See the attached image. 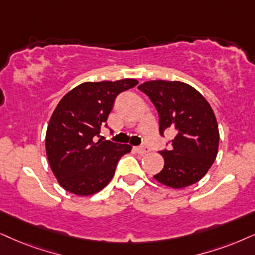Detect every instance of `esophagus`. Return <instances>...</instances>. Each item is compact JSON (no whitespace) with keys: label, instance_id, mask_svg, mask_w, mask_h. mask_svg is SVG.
Instances as JSON below:
<instances>
[{"label":"esophagus","instance_id":"34e87169","mask_svg":"<svg viewBox=\"0 0 255 255\" xmlns=\"http://www.w3.org/2000/svg\"><path fill=\"white\" fill-rule=\"evenodd\" d=\"M135 150H136L138 154H141V155H143V154H146L149 151V148H148L147 146H140V147L135 148Z\"/></svg>","mask_w":255,"mask_h":255}]
</instances>
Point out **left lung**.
Returning <instances> with one entry per match:
<instances>
[{"mask_svg":"<svg viewBox=\"0 0 255 255\" xmlns=\"http://www.w3.org/2000/svg\"><path fill=\"white\" fill-rule=\"evenodd\" d=\"M137 88L150 99L159 113L161 136L166 129L176 133L169 141L170 149L159 151L165 166L154 178L172 188L198 182L213 165L220 138L217 119L207 100L193 87L179 81L156 80Z\"/></svg>","mask_w":255,"mask_h":255,"instance_id":"obj_1","label":"left lung"}]
</instances>
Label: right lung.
Here are the masks:
<instances>
[{
	"label": "right lung",
	"mask_w": 255,
	"mask_h": 255,
	"mask_svg": "<svg viewBox=\"0 0 255 255\" xmlns=\"http://www.w3.org/2000/svg\"><path fill=\"white\" fill-rule=\"evenodd\" d=\"M134 79L85 82L59 102L46 134L50 168L66 191L92 195L101 191L115 174L119 160L129 153V144L102 141L115 99L137 85Z\"/></svg>",
	"instance_id": "right-lung-1"
}]
</instances>
